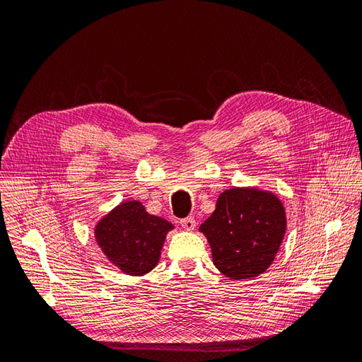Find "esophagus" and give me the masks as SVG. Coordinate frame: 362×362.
I'll return each instance as SVG.
<instances>
[{"instance_id": "esophagus-1", "label": "esophagus", "mask_w": 362, "mask_h": 362, "mask_svg": "<svg viewBox=\"0 0 362 362\" xmlns=\"http://www.w3.org/2000/svg\"><path fill=\"white\" fill-rule=\"evenodd\" d=\"M180 223H181V226H182L184 229H187V231H192V229H194V226H196V221H194L193 216L181 218Z\"/></svg>"}]
</instances>
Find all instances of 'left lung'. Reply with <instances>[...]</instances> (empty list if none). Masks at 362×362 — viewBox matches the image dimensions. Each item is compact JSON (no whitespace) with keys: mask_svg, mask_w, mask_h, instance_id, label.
Masks as SVG:
<instances>
[{"mask_svg":"<svg viewBox=\"0 0 362 362\" xmlns=\"http://www.w3.org/2000/svg\"><path fill=\"white\" fill-rule=\"evenodd\" d=\"M286 211L275 194L231 189L218 196L214 213L199 226L214 266L231 279L255 278L275 259L286 234Z\"/></svg>","mask_w":362,"mask_h":362,"instance_id":"obj_1","label":"left lung"}]
</instances>
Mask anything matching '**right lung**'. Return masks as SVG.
<instances>
[{
	"label": "right lung",
	"instance_id": "right-lung-1",
	"mask_svg": "<svg viewBox=\"0 0 362 362\" xmlns=\"http://www.w3.org/2000/svg\"><path fill=\"white\" fill-rule=\"evenodd\" d=\"M172 223L149 214L137 201L116 206L96 225L95 238L105 257L127 275L141 276L157 266Z\"/></svg>",
	"mask_w": 362,
	"mask_h": 362
}]
</instances>
